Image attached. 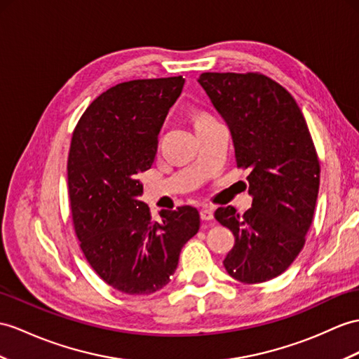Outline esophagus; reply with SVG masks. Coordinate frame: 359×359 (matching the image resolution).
Wrapping results in <instances>:
<instances>
[{
  "mask_svg": "<svg viewBox=\"0 0 359 359\" xmlns=\"http://www.w3.org/2000/svg\"><path fill=\"white\" fill-rule=\"evenodd\" d=\"M213 212H215V208L212 205H204L203 208H201V212H199L201 219H203V221H212L213 219Z\"/></svg>",
  "mask_w": 359,
  "mask_h": 359,
  "instance_id": "esophagus-1",
  "label": "esophagus"
}]
</instances>
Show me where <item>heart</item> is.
Segmentation results:
<instances>
[{
    "label": "heart",
    "instance_id": "obj_1",
    "mask_svg": "<svg viewBox=\"0 0 359 359\" xmlns=\"http://www.w3.org/2000/svg\"><path fill=\"white\" fill-rule=\"evenodd\" d=\"M207 118H212V117H210L208 114H205V112H196L195 116H194V121H195V125H196V123H199V121L207 120Z\"/></svg>",
    "mask_w": 359,
    "mask_h": 359
}]
</instances>
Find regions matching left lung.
Masks as SVG:
<instances>
[{
	"mask_svg": "<svg viewBox=\"0 0 359 359\" xmlns=\"http://www.w3.org/2000/svg\"><path fill=\"white\" fill-rule=\"evenodd\" d=\"M231 133L238 168L250 169L252 205L219 207L216 221L234 234L224 266L242 283L271 280L304 245L320 189V163L299 104L259 73H203L198 79Z\"/></svg>",
	"mask_w": 359,
	"mask_h": 359,
	"instance_id": "1",
	"label": "left lung"
}]
</instances>
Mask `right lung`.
<instances>
[{"label": "right lung", "instance_id": "right-lung-1", "mask_svg": "<svg viewBox=\"0 0 359 359\" xmlns=\"http://www.w3.org/2000/svg\"><path fill=\"white\" fill-rule=\"evenodd\" d=\"M182 76L140 79L95 99L73 133L68 195L77 239L91 268L129 295L170 282L184 243L199 230L198 210H161L151 219L140 173L151 169L158 134L184 86Z\"/></svg>", "mask_w": 359, "mask_h": 359}]
</instances>
